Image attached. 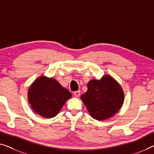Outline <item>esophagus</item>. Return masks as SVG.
Here are the masks:
<instances>
[{
  "label": "esophagus",
  "mask_w": 154,
  "mask_h": 154,
  "mask_svg": "<svg viewBox=\"0 0 154 154\" xmlns=\"http://www.w3.org/2000/svg\"><path fill=\"white\" fill-rule=\"evenodd\" d=\"M74 95L75 96V97H76V98H79L80 95V91H74Z\"/></svg>",
  "instance_id": "1"
}]
</instances>
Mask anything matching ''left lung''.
<instances>
[{"label":"left lung","instance_id":"1","mask_svg":"<svg viewBox=\"0 0 154 154\" xmlns=\"http://www.w3.org/2000/svg\"><path fill=\"white\" fill-rule=\"evenodd\" d=\"M91 116L97 120L112 118L119 112L125 95L121 85L109 74L100 80L91 79L87 83V91L80 96Z\"/></svg>","mask_w":154,"mask_h":154}]
</instances>
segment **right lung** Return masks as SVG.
<instances>
[{"label":"right lung","instance_id":"obj_1","mask_svg":"<svg viewBox=\"0 0 154 154\" xmlns=\"http://www.w3.org/2000/svg\"><path fill=\"white\" fill-rule=\"evenodd\" d=\"M72 96L70 91L55 79L45 75L37 78L27 92V100L33 111L47 118L55 117Z\"/></svg>","mask_w":154,"mask_h":154}]
</instances>
